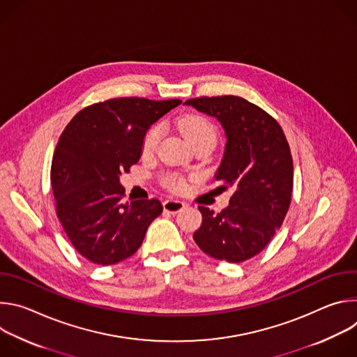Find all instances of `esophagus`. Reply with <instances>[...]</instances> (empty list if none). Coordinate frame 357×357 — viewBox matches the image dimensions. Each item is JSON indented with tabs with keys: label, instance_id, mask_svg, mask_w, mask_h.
Wrapping results in <instances>:
<instances>
[{
	"label": "esophagus",
	"instance_id": "obj_1",
	"mask_svg": "<svg viewBox=\"0 0 357 357\" xmlns=\"http://www.w3.org/2000/svg\"><path fill=\"white\" fill-rule=\"evenodd\" d=\"M185 208V203L181 200H165L164 202V211L171 213V215H176L178 212H181Z\"/></svg>",
	"mask_w": 357,
	"mask_h": 357
}]
</instances>
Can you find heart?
<instances>
[{"label":"heart","instance_id":"1","mask_svg":"<svg viewBox=\"0 0 357 357\" xmlns=\"http://www.w3.org/2000/svg\"><path fill=\"white\" fill-rule=\"evenodd\" d=\"M178 130L181 131V134L183 135V138L190 144H196L200 141H212L216 144L218 139V130L213 126V123L211 120H208L206 117H203L200 114H186L183 117H181L176 123ZM161 127L160 126H154L151 127L144 139H142V155H151L152 152L155 151L157 144L161 138ZM162 183L164 186H167L171 190L175 192H181L185 189L186 182L185 178L176 174H167L162 178Z\"/></svg>","mask_w":357,"mask_h":357}]
</instances>
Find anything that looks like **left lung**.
<instances>
[{"label": "left lung", "mask_w": 357, "mask_h": 357, "mask_svg": "<svg viewBox=\"0 0 357 357\" xmlns=\"http://www.w3.org/2000/svg\"><path fill=\"white\" fill-rule=\"evenodd\" d=\"M185 105L220 121L227 142L215 178L220 190H234L220 213L199 206L202 225L193 240L216 260L245 261L266 248L288 212L294 183L288 141L275 119L238 96Z\"/></svg>", "instance_id": "obj_1"}]
</instances>
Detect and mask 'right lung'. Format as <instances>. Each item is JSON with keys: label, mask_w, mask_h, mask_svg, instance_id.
Masks as SVG:
<instances>
[{"label": "right lung", "mask_w": 357, "mask_h": 357, "mask_svg": "<svg viewBox=\"0 0 357 357\" xmlns=\"http://www.w3.org/2000/svg\"><path fill=\"white\" fill-rule=\"evenodd\" d=\"M181 103L110 98L80 110L63 130L50 183L63 230L86 260L112 266L128 259L162 213L158 199L124 203L120 175L139 161L148 128Z\"/></svg>", "instance_id": "add662e5"}]
</instances>
